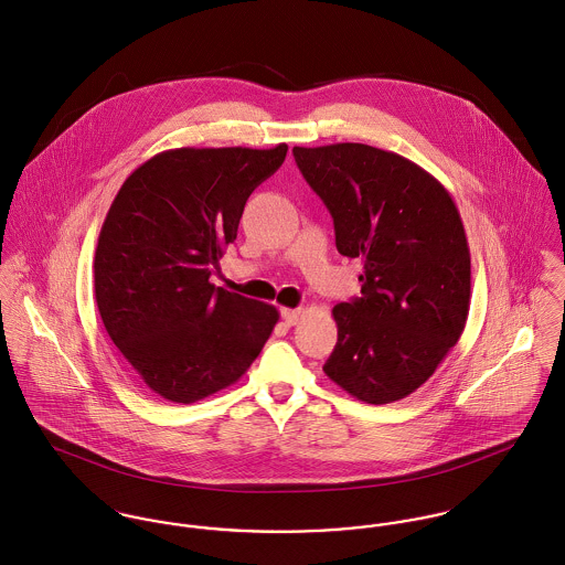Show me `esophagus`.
<instances>
[{
    "label": "esophagus",
    "mask_w": 565,
    "mask_h": 565,
    "mask_svg": "<svg viewBox=\"0 0 565 565\" xmlns=\"http://www.w3.org/2000/svg\"><path fill=\"white\" fill-rule=\"evenodd\" d=\"M280 316H282V320H285L287 326H296V323L300 322V318H302V309H282Z\"/></svg>",
    "instance_id": "34e87169"
}]
</instances>
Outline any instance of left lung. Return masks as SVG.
<instances>
[{
	"label": "left lung",
	"instance_id": "left-lung-1",
	"mask_svg": "<svg viewBox=\"0 0 565 565\" xmlns=\"http://www.w3.org/2000/svg\"><path fill=\"white\" fill-rule=\"evenodd\" d=\"M332 215L339 254L363 260L361 298L332 309L323 372L367 404L406 398L459 341L470 311V247L439 180L365 143L294 148Z\"/></svg>",
	"mask_w": 565,
	"mask_h": 565
}]
</instances>
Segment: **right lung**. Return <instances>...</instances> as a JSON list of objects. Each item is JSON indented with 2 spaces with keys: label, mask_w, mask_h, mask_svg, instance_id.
Listing matches in <instances>:
<instances>
[{
  "label": "right lung",
  "mask_w": 565,
  "mask_h": 565,
  "mask_svg": "<svg viewBox=\"0 0 565 565\" xmlns=\"http://www.w3.org/2000/svg\"><path fill=\"white\" fill-rule=\"evenodd\" d=\"M287 146L178 148L137 167L115 195L95 249L104 328L141 381L191 404L237 383L278 311L209 282L237 239L252 191Z\"/></svg>",
  "instance_id": "obj_1"
}]
</instances>
